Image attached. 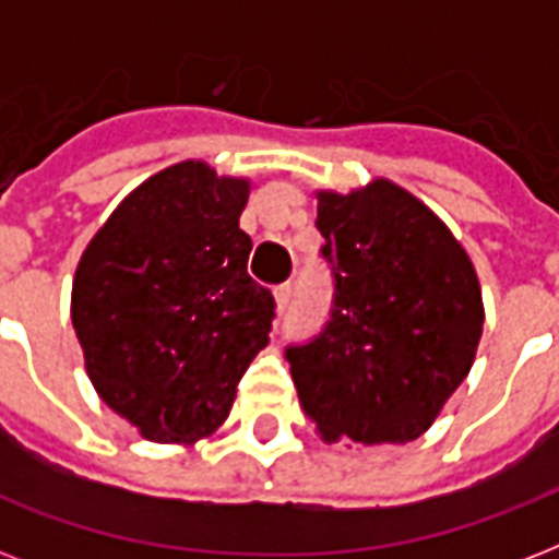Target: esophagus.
Listing matches in <instances>:
<instances>
[{
  "label": "esophagus",
  "mask_w": 559,
  "mask_h": 559,
  "mask_svg": "<svg viewBox=\"0 0 559 559\" xmlns=\"http://www.w3.org/2000/svg\"><path fill=\"white\" fill-rule=\"evenodd\" d=\"M289 301H293V284H281V287H275V305H278V313L287 310Z\"/></svg>",
  "instance_id": "34e87169"
}]
</instances>
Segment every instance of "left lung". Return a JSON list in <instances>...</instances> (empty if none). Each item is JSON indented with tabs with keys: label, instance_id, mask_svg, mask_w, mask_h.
<instances>
[{
	"label": "left lung",
	"instance_id": "1",
	"mask_svg": "<svg viewBox=\"0 0 559 559\" xmlns=\"http://www.w3.org/2000/svg\"><path fill=\"white\" fill-rule=\"evenodd\" d=\"M316 228L333 307L313 340L284 350L298 403L324 441H415L476 359V270L450 228L389 179L319 191Z\"/></svg>",
	"mask_w": 559,
	"mask_h": 559
}]
</instances>
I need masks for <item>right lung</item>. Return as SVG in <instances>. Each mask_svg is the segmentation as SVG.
I'll list each match as a JSON object with an SVG mask.
<instances>
[{"label":"right lung","mask_w":559,"mask_h":559,"mask_svg":"<svg viewBox=\"0 0 559 559\" xmlns=\"http://www.w3.org/2000/svg\"><path fill=\"white\" fill-rule=\"evenodd\" d=\"M249 182L179 162L135 188L86 246L72 324L92 385L147 441L193 443L228 417L275 319L249 278Z\"/></svg>","instance_id":"obj_1"}]
</instances>
